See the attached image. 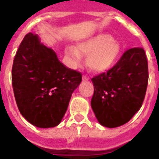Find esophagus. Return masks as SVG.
<instances>
[{"mask_svg": "<svg viewBox=\"0 0 159 159\" xmlns=\"http://www.w3.org/2000/svg\"><path fill=\"white\" fill-rule=\"evenodd\" d=\"M83 80H84V81H88V80H89V76H87V75H83Z\"/></svg>", "mask_w": 159, "mask_h": 159, "instance_id": "34e87169", "label": "esophagus"}]
</instances>
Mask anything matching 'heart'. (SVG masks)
I'll return each mask as SVG.
<instances>
[{"label":"heart","instance_id":"1","mask_svg":"<svg viewBox=\"0 0 159 159\" xmlns=\"http://www.w3.org/2000/svg\"><path fill=\"white\" fill-rule=\"evenodd\" d=\"M119 43L108 34H100L80 42L77 47H68L66 54L74 66L79 65L82 55L87 57V66L94 72H104L110 69L118 58Z\"/></svg>","mask_w":159,"mask_h":159}]
</instances>
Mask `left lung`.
<instances>
[{"mask_svg":"<svg viewBox=\"0 0 159 159\" xmlns=\"http://www.w3.org/2000/svg\"><path fill=\"white\" fill-rule=\"evenodd\" d=\"M91 107L99 123L117 128L128 123L142 106L148 83V64L142 48L123 52L115 66L91 79Z\"/></svg>","mask_w":159,"mask_h":159,"instance_id":"1","label":"left lung"}]
</instances>
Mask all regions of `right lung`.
Returning <instances> with one entry per match:
<instances>
[{
    "instance_id": "1",
    "label": "right lung",
    "mask_w": 159,
    "mask_h": 159,
    "mask_svg": "<svg viewBox=\"0 0 159 159\" xmlns=\"http://www.w3.org/2000/svg\"><path fill=\"white\" fill-rule=\"evenodd\" d=\"M82 73L63 65L52 49L28 33L13 59L12 83L20 113L38 128L59 124Z\"/></svg>"
}]
</instances>
